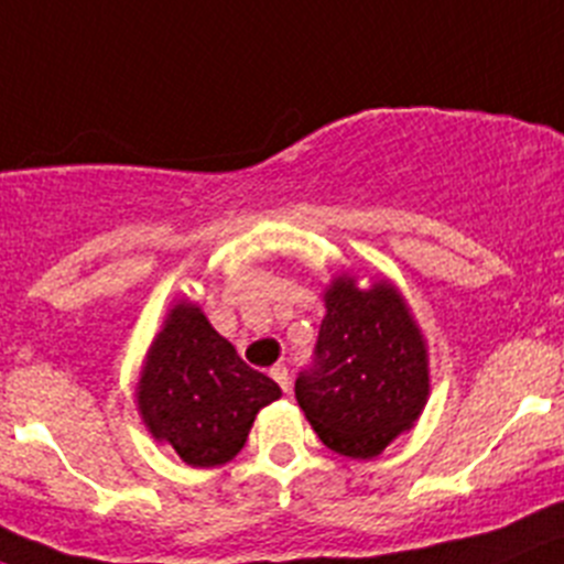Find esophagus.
Returning <instances> with one entry per match:
<instances>
[{"instance_id": "34e87169", "label": "esophagus", "mask_w": 564, "mask_h": 564, "mask_svg": "<svg viewBox=\"0 0 564 564\" xmlns=\"http://www.w3.org/2000/svg\"><path fill=\"white\" fill-rule=\"evenodd\" d=\"M271 379H273V382L279 384V388L285 390V393H288V390H291V373H288V368H285V366L271 368Z\"/></svg>"}]
</instances>
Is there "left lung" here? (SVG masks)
<instances>
[{
  "label": "left lung",
  "instance_id": "left-lung-1",
  "mask_svg": "<svg viewBox=\"0 0 564 564\" xmlns=\"http://www.w3.org/2000/svg\"><path fill=\"white\" fill-rule=\"evenodd\" d=\"M426 395V346L404 299L388 282L359 291L351 276L337 279L313 362L296 377V401L321 443L343 457H377Z\"/></svg>",
  "mask_w": 564,
  "mask_h": 564
}]
</instances>
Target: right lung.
I'll use <instances>...</instances> for the list:
<instances>
[{
    "label": "right lung",
    "instance_id": "obj_1",
    "mask_svg": "<svg viewBox=\"0 0 564 564\" xmlns=\"http://www.w3.org/2000/svg\"><path fill=\"white\" fill-rule=\"evenodd\" d=\"M282 395L224 340L202 310L176 304L152 343L138 406L158 440L193 468L224 465L246 446L254 415Z\"/></svg>",
    "mask_w": 564,
    "mask_h": 564
}]
</instances>
